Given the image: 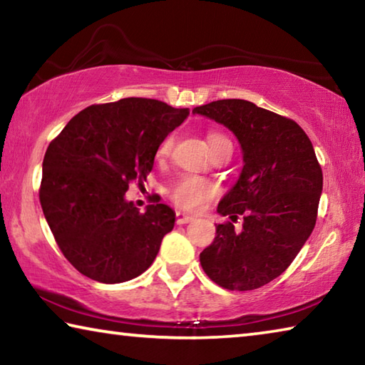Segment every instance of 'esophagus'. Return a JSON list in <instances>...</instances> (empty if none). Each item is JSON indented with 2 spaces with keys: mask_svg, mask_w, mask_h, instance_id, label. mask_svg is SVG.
<instances>
[{
  "mask_svg": "<svg viewBox=\"0 0 365 365\" xmlns=\"http://www.w3.org/2000/svg\"><path fill=\"white\" fill-rule=\"evenodd\" d=\"M175 217H177V224H178V225L188 224V222H191V220L195 219L193 215H190V214H187V212H182V211H177Z\"/></svg>",
  "mask_w": 365,
  "mask_h": 365,
  "instance_id": "obj_1",
  "label": "esophagus"
}]
</instances>
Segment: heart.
Returning a JSON list of instances; mask_svg holds the SVG:
<instances>
[{"instance_id": "obj_1", "label": "heart", "mask_w": 365, "mask_h": 365, "mask_svg": "<svg viewBox=\"0 0 365 365\" xmlns=\"http://www.w3.org/2000/svg\"><path fill=\"white\" fill-rule=\"evenodd\" d=\"M209 146H212L215 143H220V141H230L227 137L220 133H211L207 137ZM172 145H174V138L168 137L163 140V143L159 145L158 150V156L160 159L168 158L172 150ZM215 195V187L212 183L206 182L205 178H200L196 175H185L175 183V187L172 188L170 196L178 206H182L185 209H200L206 201L211 200V197Z\"/></svg>"}]
</instances>
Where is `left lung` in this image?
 Here are the masks:
<instances>
[{
  "mask_svg": "<svg viewBox=\"0 0 365 365\" xmlns=\"http://www.w3.org/2000/svg\"><path fill=\"white\" fill-rule=\"evenodd\" d=\"M227 127L243 154L238 180L219 201L217 212L237 220L219 224L214 242L200 255L209 279L227 289L264 287L287 270L311 237L324 175L304 130L292 119L246 100H219L193 109Z\"/></svg>",
  "mask_w": 365,
  "mask_h": 365,
  "instance_id": "obj_1",
  "label": "left lung"
}]
</instances>
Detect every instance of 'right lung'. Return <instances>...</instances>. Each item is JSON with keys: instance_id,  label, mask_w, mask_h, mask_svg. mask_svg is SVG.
Listing matches in <instances>:
<instances>
[{"instance_id": "obj_1", "label": "right lung", "mask_w": 365, "mask_h": 365, "mask_svg": "<svg viewBox=\"0 0 365 365\" xmlns=\"http://www.w3.org/2000/svg\"><path fill=\"white\" fill-rule=\"evenodd\" d=\"M188 108L123 98L72 117L43 159L40 202L67 261L91 280H132L156 259L175 224L158 202L145 212L127 201L128 183L146 180L163 140Z\"/></svg>"}]
</instances>
